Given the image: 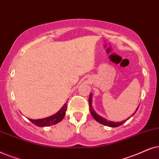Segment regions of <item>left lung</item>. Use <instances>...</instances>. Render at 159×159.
<instances>
[{
    "label": "left lung",
    "mask_w": 159,
    "mask_h": 159,
    "mask_svg": "<svg viewBox=\"0 0 159 159\" xmlns=\"http://www.w3.org/2000/svg\"><path fill=\"white\" fill-rule=\"evenodd\" d=\"M89 111L91 112V114H92V116H93V118H94L97 122L100 123V124H103V125H105V126H110V127H117V126H119L120 125H122L124 123H125L126 121V120L129 119V118L132 117V116H134V114L136 113L137 110H138L139 106V105L138 107H137V108L136 109V111H135L134 113L132 114V116H130V118H127L126 120H122V121H120V122H113V121H111V120H108L105 119V118H103V117H102V116H99L98 114H97L96 112L94 111V110L93 109V106L92 105V93L90 94L89 98Z\"/></svg>",
    "instance_id": "8db88e82"
}]
</instances>
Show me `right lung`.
<instances>
[{
	"label": "right lung",
	"mask_w": 159,
	"mask_h": 159,
	"mask_svg": "<svg viewBox=\"0 0 159 159\" xmlns=\"http://www.w3.org/2000/svg\"><path fill=\"white\" fill-rule=\"evenodd\" d=\"M67 104L66 102L57 113L49 116V117L36 120L30 119V118H28V119L30 120L33 124H35V125H36L37 126H41V127L54 125V124H57V123L60 122L61 120L63 119V118L65 117V113H66L67 111Z\"/></svg>",
	"instance_id": "obj_1"
}]
</instances>
